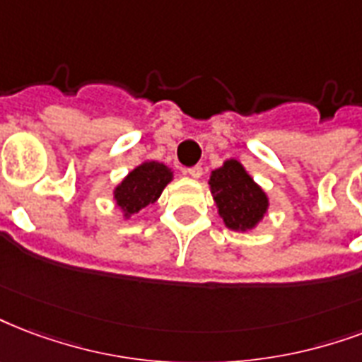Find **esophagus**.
<instances>
[{
	"instance_id": "esophagus-1",
	"label": "esophagus",
	"mask_w": 362,
	"mask_h": 362,
	"mask_svg": "<svg viewBox=\"0 0 362 362\" xmlns=\"http://www.w3.org/2000/svg\"><path fill=\"white\" fill-rule=\"evenodd\" d=\"M186 173L189 176H192V178H201V176H203V167H199V165H195V167H192V169H187Z\"/></svg>"
}]
</instances>
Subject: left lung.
Instances as JSON below:
<instances>
[{
    "label": "left lung",
    "instance_id": "left-lung-1",
    "mask_svg": "<svg viewBox=\"0 0 362 362\" xmlns=\"http://www.w3.org/2000/svg\"><path fill=\"white\" fill-rule=\"evenodd\" d=\"M209 187L228 230L241 233L255 230L267 214V193L237 159H228L222 167L212 170Z\"/></svg>",
    "mask_w": 362,
    "mask_h": 362
}]
</instances>
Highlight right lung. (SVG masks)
Here are the masks:
<instances>
[{"label":"right lung","mask_w":362,"mask_h":362,"mask_svg":"<svg viewBox=\"0 0 362 362\" xmlns=\"http://www.w3.org/2000/svg\"><path fill=\"white\" fill-rule=\"evenodd\" d=\"M175 178L165 163L142 161L114 187V201L125 220L156 203Z\"/></svg>","instance_id":"add662e5"}]
</instances>
